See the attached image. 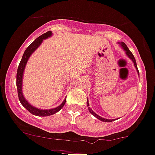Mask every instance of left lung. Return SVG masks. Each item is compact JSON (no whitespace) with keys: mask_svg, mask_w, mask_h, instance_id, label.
Here are the masks:
<instances>
[{"mask_svg":"<svg viewBox=\"0 0 155 155\" xmlns=\"http://www.w3.org/2000/svg\"><path fill=\"white\" fill-rule=\"evenodd\" d=\"M117 44H120V46L122 47V49H123V50L125 51V53H126L127 56L128 57H129L130 59H131L132 61H133V64H134L135 68H136V71H137V73H138V74H139V70H138V68H137V65H136V59H135V58H134V56H133V53H132L130 51V50H129V49H128V47H127V45L124 42H118V43H117ZM87 106H88V109H89V111H90V112L91 113V114H93V115L94 116V117H96V118L99 119V120H100L101 121H103V122H111V121H114V120H116V119H106V118H104V117H100V116L98 115L97 114H96V113H95L94 111H93V110H92L91 108H90V107H89V105H89L88 99H87Z\"/></svg>","mask_w":155,"mask_h":155,"instance_id":"8db88e82","label":"left lung"}]
</instances>
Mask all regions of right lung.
Returning a JSON list of instances; mask_svg holds the SVG:
<instances>
[{
  "label": "right lung",
  "instance_id": "add662e5",
  "mask_svg": "<svg viewBox=\"0 0 155 155\" xmlns=\"http://www.w3.org/2000/svg\"><path fill=\"white\" fill-rule=\"evenodd\" d=\"M52 35H53V33H52L51 31H49L46 32L44 35H41L37 39H35L27 47V49L24 52V54L22 56V59H21L19 67H18L17 74H16V87H17L18 96H19V99L20 101L21 104H22L24 108H25L32 114L36 116H41V117H46V116H50L52 115V114H56V112H58V111L62 109V107L65 105V101H66V98H65V99L62 102V104L60 105H59V106L56 107V108H51V109H40V108H38L31 105L26 100L25 96H23V93H22V79H23L24 71H25V68L26 66V64H27L28 60L31 55L42 44L43 41L51 37Z\"/></svg>",
  "mask_w": 155,
  "mask_h": 155
}]
</instances>
